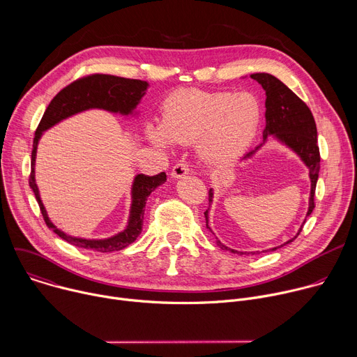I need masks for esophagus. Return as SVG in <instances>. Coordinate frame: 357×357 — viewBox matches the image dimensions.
<instances>
[{
    "instance_id": "obj_1",
    "label": "esophagus",
    "mask_w": 357,
    "mask_h": 357,
    "mask_svg": "<svg viewBox=\"0 0 357 357\" xmlns=\"http://www.w3.org/2000/svg\"><path fill=\"white\" fill-rule=\"evenodd\" d=\"M189 174V165L186 164V162H178L174 168H172V172H171V175H172V178H175V179H178V178H183L185 175H188Z\"/></svg>"
}]
</instances>
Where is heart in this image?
Segmentation results:
<instances>
[{"label":"heart","instance_id":"obj_1","mask_svg":"<svg viewBox=\"0 0 357 357\" xmlns=\"http://www.w3.org/2000/svg\"><path fill=\"white\" fill-rule=\"evenodd\" d=\"M260 121L261 106L252 94L185 89L165 98L161 124H149L146 137L161 148L196 141L199 157L220 167L250 146Z\"/></svg>","mask_w":357,"mask_h":357}]
</instances>
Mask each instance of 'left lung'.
<instances>
[{"label":"left lung","mask_w":357,"mask_h":357,"mask_svg":"<svg viewBox=\"0 0 357 357\" xmlns=\"http://www.w3.org/2000/svg\"><path fill=\"white\" fill-rule=\"evenodd\" d=\"M251 79L259 82L261 87L266 90V128L263 131V144L268 139L270 135L277 138L280 142L291 148L295 154L301 158V161L307 165L310 169V179H311V195H310V208L307 212V218L312 213L315 208V188L319 176V168H321V155H319V146H318V132H317V124L314 120V116L310 110V107L303 103V101L291 90L288 89L280 79L270 73H252L250 75ZM260 144L256 146V149L250 151L248 154L244 155L243 160H247L256 154V151L263 146ZM209 202H213V189L209 190ZM209 211L205 212L206 218V227L211 230L208 220H209ZM305 218V220H307ZM305 220L302 226L305 225ZM298 230L296 236H294L287 243L281 244L280 247L294 241L298 234L302 230ZM212 231V230H211ZM218 245L223 250H230L231 252L237 254H245L243 251H236L233 248L226 247L219 240H216ZM278 247L270 248L271 251L277 250ZM268 251V250H264ZM250 254V252H248ZM256 254V252H251ZM257 254H260L257 251Z\"/></svg>","instance_id":"obj_1"}]
</instances>
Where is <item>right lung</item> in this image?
<instances>
[{"label": "right lung", "mask_w": 357, "mask_h": 357, "mask_svg": "<svg viewBox=\"0 0 357 357\" xmlns=\"http://www.w3.org/2000/svg\"><path fill=\"white\" fill-rule=\"evenodd\" d=\"M146 89H148V83L144 80L126 79V77H119L112 75L97 73V75H90V76L77 79L76 82L62 89L52 98V101H50L49 106L46 107L42 116V120L35 131L32 155H31L29 186L35 193V197L38 200V205L40 208V213L43 216L46 226L49 229H52L61 238L66 240L68 243L76 247L94 250L100 252H110V251L123 250L124 247L135 241L142 230L144 208H145L146 199L152 190H155V188L165 183L167 175L165 172H161L154 176L139 174L134 178L132 188H131L132 200H131L128 225L119 234L109 238H101V240L73 237L59 230L52 222H50L45 211L43 203L40 200L38 185L35 182V158H36V148H38L39 138L42 137L43 131H46L47 128L84 110L100 109V110H107L110 113H120L123 116L132 114V112L141 101L142 96L145 94Z\"/></svg>", "instance_id": "obj_1"}]
</instances>
